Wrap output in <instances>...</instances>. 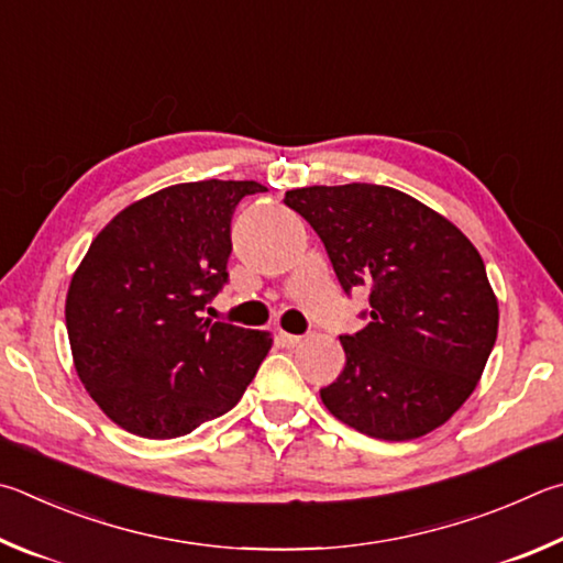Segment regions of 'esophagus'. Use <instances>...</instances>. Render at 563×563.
<instances>
[{
  "instance_id": "esophagus-1",
  "label": "esophagus",
  "mask_w": 563,
  "mask_h": 563,
  "mask_svg": "<svg viewBox=\"0 0 563 563\" xmlns=\"http://www.w3.org/2000/svg\"><path fill=\"white\" fill-rule=\"evenodd\" d=\"M280 340L285 346H298L302 342L300 334H290V332H280Z\"/></svg>"
}]
</instances>
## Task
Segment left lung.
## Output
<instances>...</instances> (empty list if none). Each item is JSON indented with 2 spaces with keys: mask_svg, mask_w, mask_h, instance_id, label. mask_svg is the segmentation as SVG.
Returning a JSON list of instances; mask_svg holds the SVG:
<instances>
[{
  "mask_svg": "<svg viewBox=\"0 0 563 563\" xmlns=\"http://www.w3.org/2000/svg\"><path fill=\"white\" fill-rule=\"evenodd\" d=\"M283 201L320 236L342 290L369 288V324L340 336L346 364L320 388L327 411L382 441L443 426L475 391L497 340V298L477 249L441 213L379 184L302 187Z\"/></svg>",
  "mask_w": 563,
  "mask_h": 563,
  "instance_id": "1",
  "label": "left lung"
}]
</instances>
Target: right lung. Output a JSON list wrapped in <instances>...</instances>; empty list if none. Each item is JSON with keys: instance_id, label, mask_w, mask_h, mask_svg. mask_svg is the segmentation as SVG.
<instances>
[{"instance_id": "1", "label": "right lung", "mask_w": 563, "mask_h": 563, "mask_svg": "<svg viewBox=\"0 0 563 563\" xmlns=\"http://www.w3.org/2000/svg\"><path fill=\"white\" fill-rule=\"evenodd\" d=\"M258 181H187L130 203L70 278L80 382L112 423L179 438L241 401L271 334L201 317L229 280L231 219Z\"/></svg>"}]
</instances>
